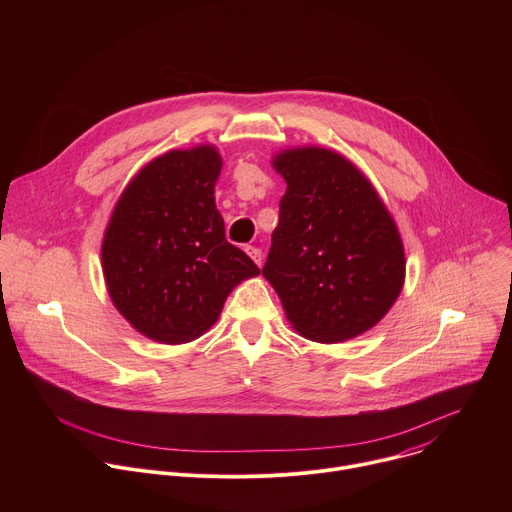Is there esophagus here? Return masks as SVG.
Wrapping results in <instances>:
<instances>
[{
  "instance_id": "obj_1",
  "label": "esophagus",
  "mask_w": 512,
  "mask_h": 512,
  "mask_svg": "<svg viewBox=\"0 0 512 512\" xmlns=\"http://www.w3.org/2000/svg\"><path fill=\"white\" fill-rule=\"evenodd\" d=\"M245 251H247V255L257 263V265H261V259H263V253H261V249H257V247H245Z\"/></svg>"
}]
</instances>
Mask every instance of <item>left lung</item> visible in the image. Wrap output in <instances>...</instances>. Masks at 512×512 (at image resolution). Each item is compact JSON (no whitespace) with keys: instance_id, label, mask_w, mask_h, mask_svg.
Here are the masks:
<instances>
[{"instance_id":"8db88e82","label":"left lung","mask_w":512,"mask_h":512,"mask_svg":"<svg viewBox=\"0 0 512 512\" xmlns=\"http://www.w3.org/2000/svg\"><path fill=\"white\" fill-rule=\"evenodd\" d=\"M273 168L287 188L263 275L287 320L322 344L371 330L405 281L403 241L377 190L318 145L277 154Z\"/></svg>"}]
</instances>
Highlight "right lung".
Here are the masks:
<instances>
[{"mask_svg": "<svg viewBox=\"0 0 512 512\" xmlns=\"http://www.w3.org/2000/svg\"><path fill=\"white\" fill-rule=\"evenodd\" d=\"M223 160L214 145L172 150L127 184L101 259L109 296L143 336L184 344L202 336L227 296L259 267L225 237L214 204Z\"/></svg>", "mask_w": 512, "mask_h": 512, "instance_id": "1", "label": "right lung"}]
</instances>
